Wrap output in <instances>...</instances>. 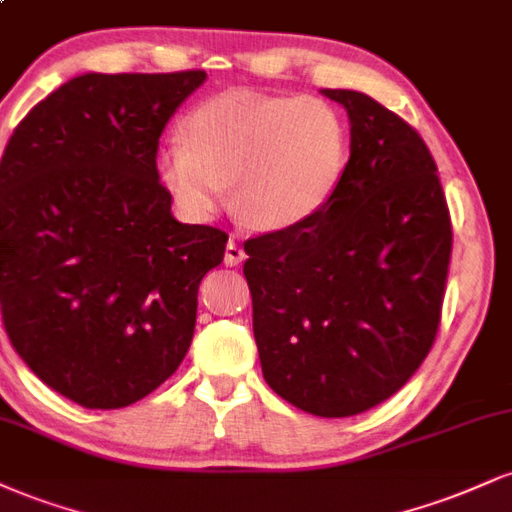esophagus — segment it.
<instances>
[{
  "mask_svg": "<svg viewBox=\"0 0 512 512\" xmlns=\"http://www.w3.org/2000/svg\"><path fill=\"white\" fill-rule=\"evenodd\" d=\"M245 260V250L240 248V245L236 243V240H229V243H226V252H224V262H226V267H238L240 262Z\"/></svg>",
  "mask_w": 512,
  "mask_h": 512,
  "instance_id": "obj_1",
  "label": "esophagus"
}]
</instances>
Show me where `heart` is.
Instances as JSON below:
<instances>
[{"instance_id":"heart-1","label":"heart","mask_w":512,"mask_h":512,"mask_svg":"<svg viewBox=\"0 0 512 512\" xmlns=\"http://www.w3.org/2000/svg\"><path fill=\"white\" fill-rule=\"evenodd\" d=\"M348 128L319 97L226 90L186 116L181 140L159 155V178L190 219L231 200L260 231L303 224L331 200L348 162Z\"/></svg>"}]
</instances>
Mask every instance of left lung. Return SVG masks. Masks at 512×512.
I'll return each instance as SVG.
<instances>
[{
	"label": "left lung",
	"mask_w": 512,
	"mask_h": 512,
	"mask_svg": "<svg viewBox=\"0 0 512 512\" xmlns=\"http://www.w3.org/2000/svg\"><path fill=\"white\" fill-rule=\"evenodd\" d=\"M350 119L331 200L286 231L245 240L243 274L264 381L317 417L391 398L434 346L453 229L420 133L355 90H322Z\"/></svg>",
	"instance_id": "obj_1"
}]
</instances>
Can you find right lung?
<instances>
[{"label":"right lung","instance_id":"right-lung-1","mask_svg":"<svg viewBox=\"0 0 512 512\" xmlns=\"http://www.w3.org/2000/svg\"><path fill=\"white\" fill-rule=\"evenodd\" d=\"M205 71L85 73L35 104L0 162V310L49 389L90 410L164 384L195 331L221 229L181 224L159 183L166 121Z\"/></svg>","mask_w":512,"mask_h":512}]
</instances>
